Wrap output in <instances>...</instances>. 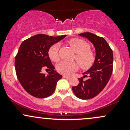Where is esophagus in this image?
<instances>
[{"label": "esophagus", "instance_id": "obj_1", "mask_svg": "<svg viewBox=\"0 0 130 130\" xmlns=\"http://www.w3.org/2000/svg\"><path fill=\"white\" fill-rule=\"evenodd\" d=\"M63 78H68V79H70V76H67V75H63Z\"/></svg>", "mask_w": 130, "mask_h": 130}]
</instances>
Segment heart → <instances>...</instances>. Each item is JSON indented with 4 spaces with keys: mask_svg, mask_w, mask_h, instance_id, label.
<instances>
[{
    "mask_svg": "<svg viewBox=\"0 0 130 130\" xmlns=\"http://www.w3.org/2000/svg\"><path fill=\"white\" fill-rule=\"evenodd\" d=\"M68 43L76 53L75 59L83 68H88L93 65L95 59V54L90 50V46L87 42L79 38H73ZM60 45L54 44L49 49L48 55L51 60L57 62L60 59L59 50ZM57 70L62 74L69 75L78 69V63L75 62L62 61L57 65Z\"/></svg>",
    "mask_w": 130,
    "mask_h": 130,
    "instance_id": "1",
    "label": "heart"
}]
</instances>
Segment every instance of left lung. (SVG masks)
Instances as JSON below:
<instances>
[{
	"label": "left lung",
	"instance_id": "8db88e82",
	"mask_svg": "<svg viewBox=\"0 0 130 130\" xmlns=\"http://www.w3.org/2000/svg\"><path fill=\"white\" fill-rule=\"evenodd\" d=\"M87 38L95 50V59L89 70L83 73V77L79 78V83L72 87L74 93L82 100L93 98L103 90L111 76L113 68L112 51L103 38L90 32L78 34ZM88 75L86 80L84 77Z\"/></svg>",
	"mask_w": 130,
	"mask_h": 130
}]
</instances>
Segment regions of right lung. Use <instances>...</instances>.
<instances>
[{
    "label": "right lung",
    "instance_id": "1",
    "mask_svg": "<svg viewBox=\"0 0 130 130\" xmlns=\"http://www.w3.org/2000/svg\"><path fill=\"white\" fill-rule=\"evenodd\" d=\"M67 35L52 37L38 34L23 41L15 57L17 77L24 89L35 97L44 98L53 93L57 81L62 76L54 70L49 57L52 45L63 39ZM47 68V75L42 70Z\"/></svg>",
    "mask_w": 130,
    "mask_h": 130
}]
</instances>
